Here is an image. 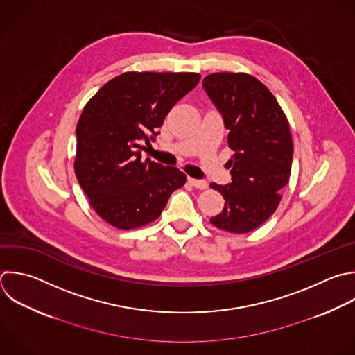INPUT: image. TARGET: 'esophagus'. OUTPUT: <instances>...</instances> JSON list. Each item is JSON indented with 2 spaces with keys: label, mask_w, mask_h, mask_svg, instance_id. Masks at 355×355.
I'll list each match as a JSON object with an SVG mask.
<instances>
[{
  "label": "esophagus",
  "mask_w": 355,
  "mask_h": 355,
  "mask_svg": "<svg viewBox=\"0 0 355 355\" xmlns=\"http://www.w3.org/2000/svg\"><path fill=\"white\" fill-rule=\"evenodd\" d=\"M189 182L191 183V186H194L196 189H200V190H205L208 187V183L205 180H201V179L189 178Z\"/></svg>",
  "instance_id": "1"
}]
</instances>
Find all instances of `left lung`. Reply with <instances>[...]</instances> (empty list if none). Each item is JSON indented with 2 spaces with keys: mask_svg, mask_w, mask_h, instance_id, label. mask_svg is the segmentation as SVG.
Instances as JSON below:
<instances>
[{
  "mask_svg": "<svg viewBox=\"0 0 355 355\" xmlns=\"http://www.w3.org/2000/svg\"><path fill=\"white\" fill-rule=\"evenodd\" d=\"M202 87L229 130L233 150L227 165L232 182L211 183L225 198L220 214L211 218L218 229L247 233L261 226L277 208L287 184L293 141L288 122L268 87L247 73H212Z\"/></svg>",
  "mask_w": 355,
  "mask_h": 355,
  "instance_id": "8db88e82",
  "label": "left lung"
}]
</instances>
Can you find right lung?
<instances>
[{
	"mask_svg": "<svg viewBox=\"0 0 355 355\" xmlns=\"http://www.w3.org/2000/svg\"><path fill=\"white\" fill-rule=\"evenodd\" d=\"M198 73L126 72L86 104L76 126L75 173L94 211L118 229L155 220L186 183L175 166L143 159L172 107L200 82Z\"/></svg>",
	"mask_w": 355,
	"mask_h": 355,
	"instance_id": "right-lung-1",
	"label": "right lung"
}]
</instances>
